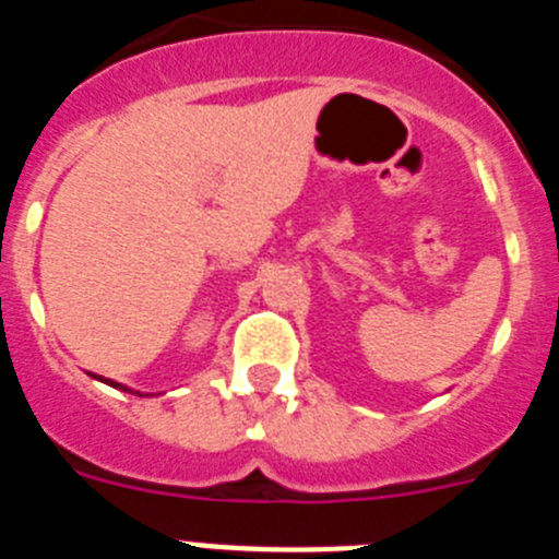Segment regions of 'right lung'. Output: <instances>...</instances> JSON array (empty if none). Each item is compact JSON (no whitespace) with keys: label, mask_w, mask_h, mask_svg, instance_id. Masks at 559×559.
<instances>
[{"label":"right lung","mask_w":559,"mask_h":559,"mask_svg":"<svg viewBox=\"0 0 559 559\" xmlns=\"http://www.w3.org/2000/svg\"><path fill=\"white\" fill-rule=\"evenodd\" d=\"M97 380H103V383H108V386H114V389H122V392H131V394H140L142 397V392H133V389H128V386H122V383H114V380H108V378H100V374H95Z\"/></svg>","instance_id":"1"}]
</instances>
